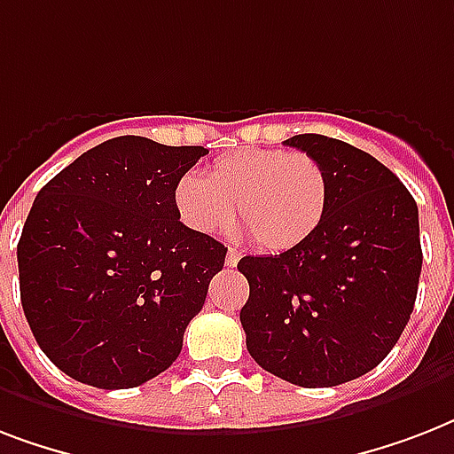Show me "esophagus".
<instances>
[{
  "label": "esophagus",
  "instance_id": "1",
  "mask_svg": "<svg viewBox=\"0 0 454 454\" xmlns=\"http://www.w3.org/2000/svg\"><path fill=\"white\" fill-rule=\"evenodd\" d=\"M238 262H240V252H238L235 247H228L226 266H231V269H233V266H238Z\"/></svg>",
  "mask_w": 454,
  "mask_h": 454
}]
</instances>
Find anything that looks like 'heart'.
Instances as JSON below:
<instances>
[{
    "label": "heart",
    "instance_id": "heart-1",
    "mask_svg": "<svg viewBox=\"0 0 454 454\" xmlns=\"http://www.w3.org/2000/svg\"><path fill=\"white\" fill-rule=\"evenodd\" d=\"M327 195L323 164L280 148H238L214 160L205 178L184 174L174 188L185 226L214 233L235 209L263 252H287L309 240L323 221Z\"/></svg>",
    "mask_w": 454,
    "mask_h": 454
}]
</instances>
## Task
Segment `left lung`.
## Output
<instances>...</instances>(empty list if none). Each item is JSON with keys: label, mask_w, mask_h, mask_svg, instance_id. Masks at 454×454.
I'll return each mask as SVG.
<instances>
[{"label": "left lung", "mask_w": 454, "mask_h": 454, "mask_svg": "<svg viewBox=\"0 0 454 454\" xmlns=\"http://www.w3.org/2000/svg\"><path fill=\"white\" fill-rule=\"evenodd\" d=\"M285 145L323 164L327 209L297 247L238 262L249 283L240 323L266 372L297 387H337L380 365L408 325L422 273L419 214L370 153L320 134Z\"/></svg>", "instance_id": "left-lung-1"}]
</instances>
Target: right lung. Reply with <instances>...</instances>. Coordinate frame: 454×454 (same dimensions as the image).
<instances>
[{"instance_id": "right-lung-1", "label": "right lung", "mask_w": 454, "mask_h": 454, "mask_svg": "<svg viewBox=\"0 0 454 454\" xmlns=\"http://www.w3.org/2000/svg\"><path fill=\"white\" fill-rule=\"evenodd\" d=\"M202 145L117 137L37 192L18 240L20 301L67 377L131 388L178 358L228 249L181 223L174 188Z\"/></svg>"}]
</instances>
